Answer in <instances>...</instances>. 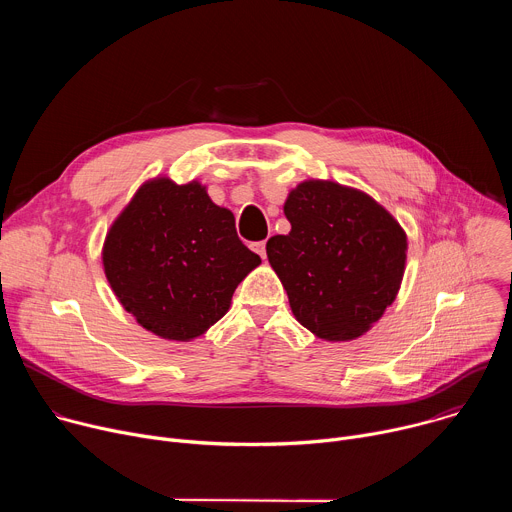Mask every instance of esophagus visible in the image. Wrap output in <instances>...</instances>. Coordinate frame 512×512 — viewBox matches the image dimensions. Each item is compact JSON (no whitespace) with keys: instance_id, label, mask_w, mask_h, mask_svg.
Instances as JSON below:
<instances>
[{"instance_id":"1","label":"esophagus","mask_w":512,"mask_h":512,"mask_svg":"<svg viewBox=\"0 0 512 512\" xmlns=\"http://www.w3.org/2000/svg\"><path fill=\"white\" fill-rule=\"evenodd\" d=\"M251 249H253L261 259H265V257H267V253H265V241H257V243H253V245H251Z\"/></svg>"}]
</instances>
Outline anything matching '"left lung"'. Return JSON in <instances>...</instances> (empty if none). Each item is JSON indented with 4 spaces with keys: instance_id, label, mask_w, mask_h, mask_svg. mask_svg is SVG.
I'll return each mask as SVG.
<instances>
[{
    "instance_id": "left-lung-1",
    "label": "left lung",
    "mask_w": 512,
    "mask_h": 512,
    "mask_svg": "<svg viewBox=\"0 0 512 512\" xmlns=\"http://www.w3.org/2000/svg\"><path fill=\"white\" fill-rule=\"evenodd\" d=\"M287 235L267 241V259L296 320L328 342L356 340L395 302L407 235L373 196L332 180L291 188Z\"/></svg>"
}]
</instances>
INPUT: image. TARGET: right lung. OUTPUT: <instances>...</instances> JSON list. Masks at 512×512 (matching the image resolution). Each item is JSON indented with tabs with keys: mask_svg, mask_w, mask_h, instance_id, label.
Segmentation results:
<instances>
[{
	"mask_svg": "<svg viewBox=\"0 0 512 512\" xmlns=\"http://www.w3.org/2000/svg\"><path fill=\"white\" fill-rule=\"evenodd\" d=\"M103 269L119 304L152 334L190 342L221 320L237 285L261 263L235 216L198 180H145L111 223Z\"/></svg>",
	"mask_w": 512,
	"mask_h": 512,
	"instance_id": "1",
	"label": "right lung"
}]
</instances>
